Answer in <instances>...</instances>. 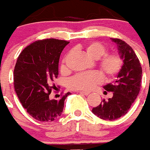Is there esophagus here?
Wrapping results in <instances>:
<instances>
[{
	"label": "esophagus",
	"instance_id": "1",
	"mask_svg": "<svg viewBox=\"0 0 150 150\" xmlns=\"http://www.w3.org/2000/svg\"><path fill=\"white\" fill-rule=\"evenodd\" d=\"M81 94H82V95H84V96H87L90 94V93L89 92H85V91H80L79 92Z\"/></svg>",
	"mask_w": 150,
	"mask_h": 150
}]
</instances>
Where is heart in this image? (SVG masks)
Masks as SVG:
<instances>
[{"label":"heart","mask_w":150,"mask_h":150,"mask_svg":"<svg viewBox=\"0 0 150 150\" xmlns=\"http://www.w3.org/2000/svg\"><path fill=\"white\" fill-rule=\"evenodd\" d=\"M85 52L90 57L97 60L98 65L101 72L106 78H111L117 75L122 69V60L121 57L116 53L106 54L107 47L99 42H91L86 44L84 46ZM67 57L63 60L62 70L66 69ZM102 75L97 71H87L78 73L70 78L68 86L71 90H91L102 81Z\"/></svg>","instance_id":"heart-1"}]
</instances>
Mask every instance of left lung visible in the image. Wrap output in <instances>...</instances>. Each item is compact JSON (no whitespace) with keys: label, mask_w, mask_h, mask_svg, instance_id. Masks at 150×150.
I'll return each mask as SVG.
<instances>
[{"label":"left lung","mask_w":150,"mask_h":150,"mask_svg":"<svg viewBox=\"0 0 150 150\" xmlns=\"http://www.w3.org/2000/svg\"><path fill=\"white\" fill-rule=\"evenodd\" d=\"M117 43L119 52L123 61L122 69L113 83L104 86L108 92L113 93V97L102 101L92 112L105 120H114L125 115L138 95L141 85L142 68L132 47L120 39L111 38Z\"/></svg>","instance_id":"8db88e82"}]
</instances>
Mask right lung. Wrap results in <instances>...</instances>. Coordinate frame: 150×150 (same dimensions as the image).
<instances>
[{
  "label": "right lung",
  "mask_w": 150,
  "mask_h": 150,
  "mask_svg": "<svg viewBox=\"0 0 150 150\" xmlns=\"http://www.w3.org/2000/svg\"><path fill=\"white\" fill-rule=\"evenodd\" d=\"M69 42L57 39L37 40L24 48L18 57L13 73L14 88L23 108L35 120L52 122L59 118L64 101L70 93L60 99L50 96L55 90L58 63L63 48Z\"/></svg>",
  "instance_id": "add662e5"
}]
</instances>
